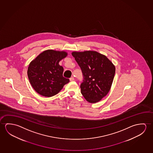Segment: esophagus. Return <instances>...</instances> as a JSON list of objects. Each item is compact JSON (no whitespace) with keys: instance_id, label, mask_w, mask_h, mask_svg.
I'll use <instances>...</instances> for the list:
<instances>
[{"instance_id":"esophagus-1","label":"esophagus","mask_w":153,"mask_h":153,"mask_svg":"<svg viewBox=\"0 0 153 153\" xmlns=\"http://www.w3.org/2000/svg\"><path fill=\"white\" fill-rule=\"evenodd\" d=\"M70 80L71 81H73L74 80V78L73 76H72V77H71V78L70 79Z\"/></svg>"}]
</instances>
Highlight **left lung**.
I'll use <instances>...</instances> for the list:
<instances>
[{
  "label": "left lung",
  "instance_id": "obj_1",
  "mask_svg": "<svg viewBox=\"0 0 153 153\" xmlns=\"http://www.w3.org/2000/svg\"><path fill=\"white\" fill-rule=\"evenodd\" d=\"M82 72L81 92L90 103L100 102L109 92L115 73V67L106 56L96 51H73Z\"/></svg>",
  "mask_w": 153,
  "mask_h": 153
}]
</instances>
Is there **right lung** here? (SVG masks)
Instances as JSON below:
<instances>
[{"label": "right lung", "instance_id": "right-lung-1", "mask_svg": "<svg viewBox=\"0 0 153 153\" xmlns=\"http://www.w3.org/2000/svg\"><path fill=\"white\" fill-rule=\"evenodd\" d=\"M68 55L64 51L47 50L30 63L27 76L32 87L39 94L52 97L57 94L70 82L63 77L64 68L59 62Z\"/></svg>", "mask_w": 153, "mask_h": 153}]
</instances>
